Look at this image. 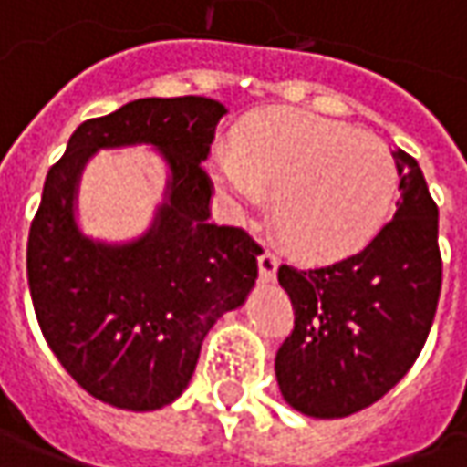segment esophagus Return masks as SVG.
Here are the masks:
<instances>
[{"label":"esophagus","instance_id":"34e87169","mask_svg":"<svg viewBox=\"0 0 467 467\" xmlns=\"http://www.w3.org/2000/svg\"><path fill=\"white\" fill-rule=\"evenodd\" d=\"M257 265H260L262 280H273V278H275V273H278L280 257L275 254V252L265 249V252H260V257H257Z\"/></svg>","mask_w":467,"mask_h":467}]
</instances>
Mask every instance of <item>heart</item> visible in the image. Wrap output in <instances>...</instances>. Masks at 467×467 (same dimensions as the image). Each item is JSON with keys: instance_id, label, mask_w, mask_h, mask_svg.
<instances>
[{"instance_id": "1", "label": "heart", "mask_w": 467, "mask_h": 467, "mask_svg": "<svg viewBox=\"0 0 467 467\" xmlns=\"http://www.w3.org/2000/svg\"><path fill=\"white\" fill-rule=\"evenodd\" d=\"M234 218L267 205L309 257L353 252L379 231L398 187L395 158L379 137L304 111H273L244 127L234 150L210 161Z\"/></svg>"}]
</instances>
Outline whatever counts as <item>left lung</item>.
Instances as JSON below:
<instances>
[{
    "mask_svg": "<svg viewBox=\"0 0 467 467\" xmlns=\"http://www.w3.org/2000/svg\"><path fill=\"white\" fill-rule=\"evenodd\" d=\"M400 202L371 242L343 260L280 265L294 332L275 356L285 403L314 419H343L377 403L419 358L441 291L440 210L426 179L395 150Z\"/></svg>",
    "mask_w": 467,
    "mask_h": 467,
    "instance_id": "obj_1",
    "label": "left lung"
}]
</instances>
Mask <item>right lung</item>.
I'll list each match as a JSON object with an SVG mask.
<instances>
[{"label":"right lung","mask_w":467,"mask_h":467,"mask_svg":"<svg viewBox=\"0 0 467 467\" xmlns=\"http://www.w3.org/2000/svg\"><path fill=\"white\" fill-rule=\"evenodd\" d=\"M223 114V103L202 96L132 100L82 121L46 173L27 234L30 298L48 348L103 403H173L210 327L257 280L260 244L244 228L207 223L213 182L202 161ZM137 141L155 144L170 163L167 202L137 243H93L74 221L81 166L99 147Z\"/></svg>","instance_id":"right-lung-1"}]
</instances>
